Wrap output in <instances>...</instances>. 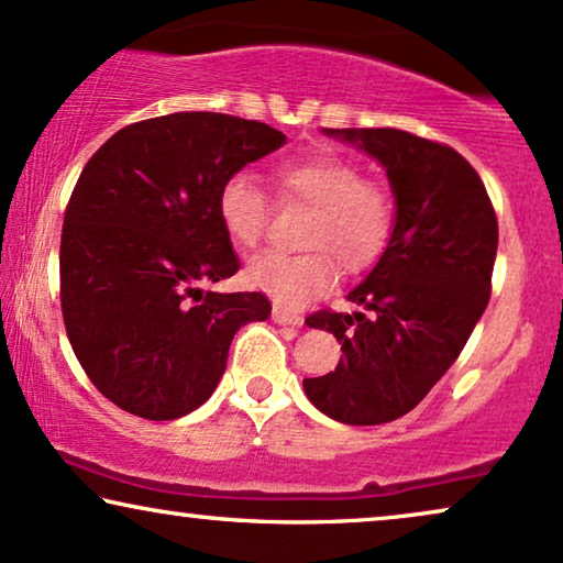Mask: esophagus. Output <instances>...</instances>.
<instances>
[{
  "instance_id": "esophagus-1",
  "label": "esophagus",
  "mask_w": 563,
  "mask_h": 563,
  "mask_svg": "<svg viewBox=\"0 0 563 563\" xmlns=\"http://www.w3.org/2000/svg\"><path fill=\"white\" fill-rule=\"evenodd\" d=\"M272 318L276 320V323H284V325H302L305 323V318L299 316V312H291L287 308H274Z\"/></svg>"
}]
</instances>
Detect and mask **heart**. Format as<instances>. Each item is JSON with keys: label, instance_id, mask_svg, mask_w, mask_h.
Listing matches in <instances>:
<instances>
[{"label": "heart", "instance_id": "1", "mask_svg": "<svg viewBox=\"0 0 563 563\" xmlns=\"http://www.w3.org/2000/svg\"><path fill=\"white\" fill-rule=\"evenodd\" d=\"M282 201L310 207L299 243L305 253H261L245 266V282L287 308L325 295L335 282V261L346 272L375 264L396 230V199L383 180L362 175L341 155L284 159L274 167ZM217 217L238 247L264 243L272 201L251 173H232L217 191Z\"/></svg>", "mask_w": 563, "mask_h": 563}]
</instances>
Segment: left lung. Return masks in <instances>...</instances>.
I'll return each mask as SVG.
<instances>
[{
    "instance_id": "8db88e82",
    "label": "left lung",
    "mask_w": 563,
    "mask_h": 563,
    "mask_svg": "<svg viewBox=\"0 0 563 563\" xmlns=\"http://www.w3.org/2000/svg\"><path fill=\"white\" fill-rule=\"evenodd\" d=\"M388 170L396 230L349 302L362 312L305 318L341 344L333 372L302 379L318 411L341 424H388L424 400L463 352L492 297L499 243L494 203L468 159L400 129H328Z\"/></svg>"
}]
</instances>
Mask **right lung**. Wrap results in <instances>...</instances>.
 <instances>
[{"instance_id":"right-lung-1","label":"right lung","mask_w":563,"mask_h":563,"mask_svg":"<svg viewBox=\"0 0 563 563\" xmlns=\"http://www.w3.org/2000/svg\"><path fill=\"white\" fill-rule=\"evenodd\" d=\"M284 142L268 123L180 111L123 126L87 159L64 214L62 316L85 375L123 411L191 413L214 393L240 325L272 316L261 291L203 284L240 268L219 186Z\"/></svg>"}]
</instances>
